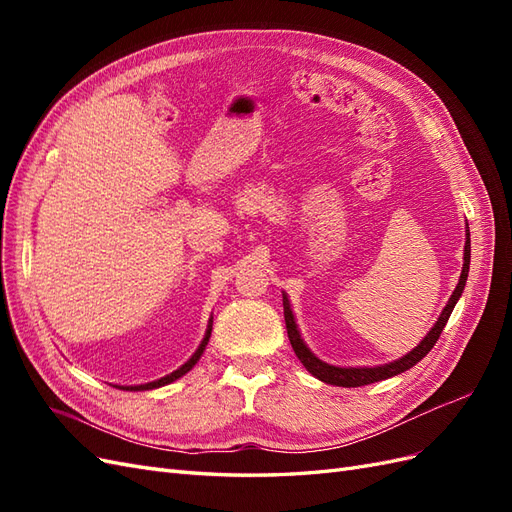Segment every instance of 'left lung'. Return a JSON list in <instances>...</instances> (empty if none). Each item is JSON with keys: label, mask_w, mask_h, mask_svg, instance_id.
<instances>
[{"label": "left lung", "mask_w": 512, "mask_h": 512, "mask_svg": "<svg viewBox=\"0 0 512 512\" xmlns=\"http://www.w3.org/2000/svg\"><path fill=\"white\" fill-rule=\"evenodd\" d=\"M468 271H470V232H468L466 250H463V269H461L459 284H457L455 292L451 294V299H448L438 322L433 324V329L427 333V337L412 352H408L406 356H401L399 361H393L389 365H380V367H335V365H327V363H322L320 359H316V356L309 352V348L303 344L297 324H294V316L290 312V303H288L286 294H284V320H286V331H288V339L292 344V350H294V354L299 356V361L305 365L309 374L316 376L322 382L333 384V386H346V389H350V386H365V384H371V382L393 378V376L401 374V371L414 367L433 346H436L442 329L446 327L448 318H451V314H453L455 303L461 297L463 286H466Z\"/></svg>", "instance_id": "1"}]
</instances>
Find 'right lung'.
Here are the masks:
<instances>
[{"mask_svg":"<svg viewBox=\"0 0 512 512\" xmlns=\"http://www.w3.org/2000/svg\"><path fill=\"white\" fill-rule=\"evenodd\" d=\"M209 337H211V322H209V329H207V333H205V337H203V342H200L198 350L192 354V359H190L188 363L181 365V367H179L177 371H173V374H170V376H164V378H160V380H156V382H147V384H138V386H121V389H123V391H149V389H158V386L175 382V380L181 378L183 374H188V371L196 365V361L200 359V354L205 352V346H207V342H209Z\"/></svg>","mask_w":512,"mask_h":512,"instance_id":"obj_1","label":"right lung"}]
</instances>
